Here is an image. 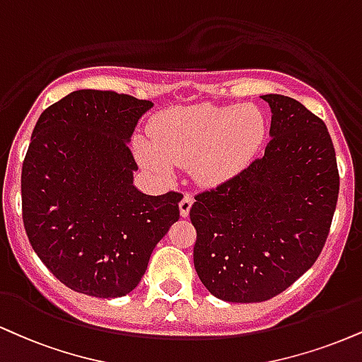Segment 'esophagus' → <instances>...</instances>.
Masks as SVG:
<instances>
[{
	"instance_id": "obj_1",
	"label": "esophagus",
	"mask_w": 362,
	"mask_h": 362,
	"mask_svg": "<svg viewBox=\"0 0 362 362\" xmlns=\"http://www.w3.org/2000/svg\"><path fill=\"white\" fill-rule=\"evenodd\" d=\"M192 202H194L192 195H190V194H184V197H182L180 204H178V207H180V216H182V217L189 216L190 207H192Z\"/></svg>"
}]
</instances>
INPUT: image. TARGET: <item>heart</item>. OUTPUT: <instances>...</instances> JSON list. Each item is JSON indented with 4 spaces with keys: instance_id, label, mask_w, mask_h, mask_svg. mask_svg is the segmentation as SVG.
I'll return each instance as SVG.
<instances>
[{
    "instance_id": "heart-1",
    "label": "heart",
    "mask_w": 362,
    "mask_h": 362,
    "mask_svg": "<svg viewBox=\"0 0 362 362\" xmlns=\"http://www.w3.org/2000/svg\"><path fill=\"white\" fill-rule=\"evenodd\" d=\"M151 143L136 139L138 160L156 175L172 165L192 167L204 184H219L245 168L264 136V121L251 106H202L172 110L155 121Z\"/></svg>"
}]
</instances>
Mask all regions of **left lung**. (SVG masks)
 <instances>
[{"label": "left lung", "mask_w": 362, "mask_h": 362, "mask_svg": "<svg viewBox=\"0 0 362 362\" xmlns=\"http://www.w3.org/2000/svg\"><path fill=\"white\" fill-rule=\"evenodd\" d=\"M272 107L264 155L195 195L194 267L212 295L252 303L276 297L315 263L339 197L327 126L288 95Z\"/></svg>", "instance_id": "left-lung-1"}]
</instances>
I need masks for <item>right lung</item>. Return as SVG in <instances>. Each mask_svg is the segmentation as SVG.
Listing matches in <instances>:
<instances>
[{"instance_id": "add662e5", "label": "right lung", "mask_w": 362, "mask_h": 362, "mask_svg": "<svg viewBox=\"0 0 362 362\" xmlns=\"http://www.w3.org/2000/svg\"><path fill=\"white\" fill-rule=\"evenodd\" d=\"M153 106L115 90L82 89L35 124L21 167V217L52 275L79 293L124 297L180 217L182 194L146 195L128 141Z\"/></svg>"}]
</instances>
